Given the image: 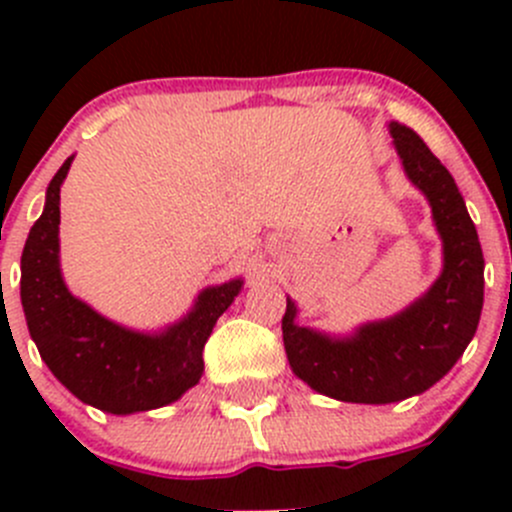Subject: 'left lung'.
<instances>
[{
	"label": "left lung",
	"mask_w": 512,
	"mask_h": 512,
	"mask_svg": "<svg viewBox=\"0 0 512 512\" xmlns=\"http://www.w3.org/2000/svg\"><path fill=\"white\" fill-rule=\"evenodd\" d=\"M389 133L406 178L431 208L441 237V272L401 312L347 334L299 324V307L289 294L282 317L294 376L347 404H396L431 389L466 352L483 309V250L456 180L414 128L389 121Z\"/></svg>",
	"instance_id": "1"
}]
</instances>
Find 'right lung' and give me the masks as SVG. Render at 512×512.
I'll return each instance as SVG.
<instances>
[{"mask_svg":"<svg viewBox=\"0 0 512 512\" xmlns=\"http://www.w3.org/2000/svg\"><path fill=\"white\" fill-rule=\"evenodd\" d=\"M74 156L46 188L44 210L22 252V307L41 359L79 401L113 416L178 401L203 376V349L220 314L245 287L242 277L200 289L193 307L160 329H133L76 297L61 272V185Z\"/></svg>","mask_w":512,"mask_h":512,"instance_id":"1","label":"right lung"}]
</instances>
